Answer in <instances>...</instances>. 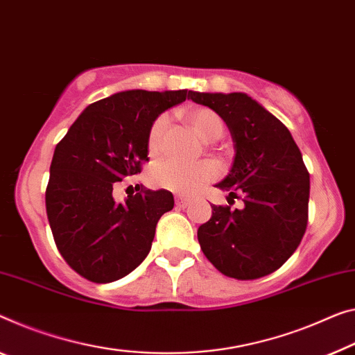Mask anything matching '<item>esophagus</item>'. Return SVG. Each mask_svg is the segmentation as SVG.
<instances>
[{
  "instance_id": "esophagus-1",
  "label": "esophagus",
  "mask_w": 355,
  "mask_h": 355,
  "mask_svg": "<svg viewBox=\"0 0 355 355\" xmlns=\"http://www.w3.org/2000/svg\"><path fill=\"white\" fill-rule=\"evenodd\" d=\"M189 205H190V198H187V196H182V195L176 196V206H178V208H187Z\"/></svg>"
}]
</instances>
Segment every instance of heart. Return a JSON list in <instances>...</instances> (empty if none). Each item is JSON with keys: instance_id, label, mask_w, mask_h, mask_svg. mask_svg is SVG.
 Listing matches in <instances>:
<instances>
[{"instance_id": "1", "label": "heart", "mask_w": 355, "mask_h": 355, "mask_svg": "<svg viewBox=\"0 0 355 355\" xmlns=\"http://www.w3.org/2000/svg\"><path fill=\"white\" fill-rule=\"evenodd\" d=\"M190 123L203 139H219L223 133V122L212 109L196 107L190 112ZM168 127V116L162 114L150 125L147 135V146L152 154L159 152L163 135ZM219 168L212 160H200L193 163L162 159L152 168L150 181L159 187L168 189L176 193H193L217 176Z\"/></svg>"}]
</instances>
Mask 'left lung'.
I'll use <instances>...</instances> for the list:
<instances>
[{
	"label": "left lung",
	"mask_w": 355,
	"mask_h": 355,
	"mask_svg": "<svg viewBox=\"0 0 355 355\" xmlns=\"http://www.w3.org/2000/svg\"><path fill=\"white\" fill-rule=\"evenodd\" d=\"M190 100L219 114L230 130L234 159L216 187L243 195V209L212 205L198 241L212 265L234 279H257L295 252L308 223L309 173L291 132L241 92L200 94Z\"/></svg>",
	"instance_id": "8db88e82"
}]
</instances>
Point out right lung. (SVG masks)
<instances>
[{
	"mask_svg": "<svg viewBox=\"0 0 355 355\" xmlns=\"http://www.w3.org/2000/svg\"><path fill=\"white\" fill-rule=\"evenodd\" d=\"M185 98L190 92H119L87 106L57 144L47 219L60 254L85 279H121L149 254L157 222L174 206L173 193L141 189L117 201L112 190L141 173V163L149 162L150 125Z\"/></svg>",
	"mask_w": 355,
	"mask_h": 355,
	"instance_id": "right-lung-1",
	"label": "right lung"
}]
</instances>
